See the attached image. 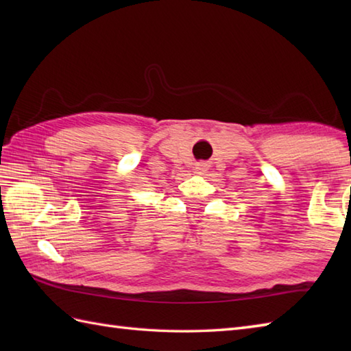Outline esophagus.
<instances>
[{
  "instance_id": "obj_1",
  "label": "esophagus",
  "mask_w": 351,
  "mask_h": 351,
  "mask_svg": "<svg viewBox=\"0 0 351 351\" xmlns=\"http://www.w3.org/2000/svg\"><path fill=\"white\" fill-rule=\"evenodd\" d=\"M196 169H197L199 171H205V169H206V164H205V162H199L197 166H196Z\"/></svg>"
}]
</instances>
